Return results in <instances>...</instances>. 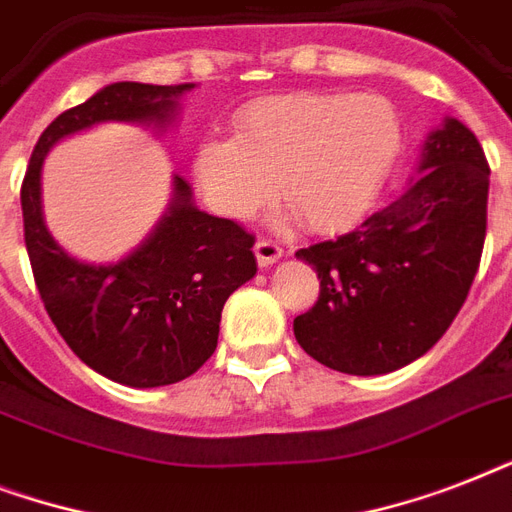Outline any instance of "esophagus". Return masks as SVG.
<instances>
[{"mask_svg":"<svg viewBox=\"0 0 512 512\" xmlns=\"http://www.w3.org/2000/svg\"><path fill=\"white\" fill-rule=\"evenodd\" d=\"M281 255H284V249L271 239H257L255 244V257H257V265L260 268H268V265L279 263Z\"/></svg>","mask_w":512,"mask_h":512,"instance_id":"esophagus-1","label":"esophagus"}]
</instances>
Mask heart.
<instances>
[{"label":"heart","mask_w":512,"mask_h":512,"mask_svg":"<svg viewBox=\"0 0 512 512\" xmlns=\"http://www.w3.org/2000/svg\"><path fill=\"white\" fill-rule=\"evenodd\" d=\"M236 138L201 140L193 177L225 217H252L273 196L303 228L337 231L364 215L401 151V119L380 95L289 92L236 114Z\"/></svg>","instance_id":"heart-1"}]
</instances>
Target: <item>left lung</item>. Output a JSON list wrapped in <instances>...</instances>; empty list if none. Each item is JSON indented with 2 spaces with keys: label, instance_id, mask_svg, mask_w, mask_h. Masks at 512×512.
Masks as SVG:
<instances>
[{
  "label": "left lung",
  "instance_id": "1",
  "mask_svg": "<svg viewBox=\"0 0 512 512\" xmlns=\"http://www.w3.org/2000/svg\"><path fill=\"white\" fill-rule=\"evenodd\" d=\"M420 175L350 233L300 249L319 300L295 319L300 348L345 374L396 372L425 356L476 279L486 239L489 164L476 135L446 116L422 143Z\"/></svg>",
  "mask_w": 512,
  "mask_h": 512
}]
</instances>
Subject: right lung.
<instances>
[{
  "label": "right lung",
  "instance_id": "add662e5",
  "mask_svg": "<svg viewBox=\"0 0 512 512\" xmlns=\"http://www.w3.org/2000/svg\"><path fill=\"white\" fill-rule=\"evenodd\" d=\"M193 87L108 84L42 132L20 188L28 260L52 324L84 364L127 388L180 382L215 353L225 300L257 273L255 236L201 212L175 175L170 207L138 249L116 263H84L44 225L42 164L55 143L95 124L170 127Z\"/></svg>",
  "mask_w": 512,
  "mask_h": 512
}]
</instances>
